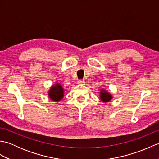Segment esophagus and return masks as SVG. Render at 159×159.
<instances>
[{"label":"esophagus","instance_id":"obj_1","mask_svg":"<svg viewBox=\"0 0 159 159\" xmlns=\"http://www.w3.org/2000/svg\"><path fill=\"white\" fill-rule=\"evenodd\" d=\"M83 83H85V82H84L83 80H78V84H79V85H83Z\"/></svg>","mask_w":159,"mask_h":159}]
</instances>
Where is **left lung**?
I'll list each match as a JSON object with an SVG mask.
<instances>
[{
  "label": "left lung",
  "mask_w": 159,
  "mask_h": 159,
  "mask_svg": "<svg viewBox=\"0 0 159 159\" xmlns=\"http://www.w3.org/2000/svg\"><path fill=\"white\" fill-rule=\"evenodd\" d=\"M100 100L104 102H110L112 99V96L111 95V94L107 92L106 90L104 89H101L100 90Z\"/></svg>",
  "instance_id": "1"
}]
</instances>
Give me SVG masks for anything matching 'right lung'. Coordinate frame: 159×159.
<instances>
[{
	"instance_id": "1",
	"label": "right lung",
	"mask_w": 159,
	"mask_h": 159,
	"mask_svg": "<svg viewBox=\"0 0 159 159\" xmlns=\"http://www.w3.org/2000/svg\"><path fill=\"white\" fill-rule=\"evenodd\" d=\"M63 88L59 83H57L50 88L48 96L52 100L55 102H59L63 98Z\"/></svg>"
}]
</instances>
